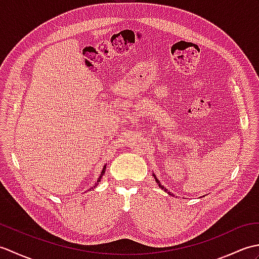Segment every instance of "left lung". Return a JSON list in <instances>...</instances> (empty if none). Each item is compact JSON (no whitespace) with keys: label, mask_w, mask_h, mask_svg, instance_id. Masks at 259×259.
Here are the masks:
<instances>
[{"label":"left lung","mask_w":259,"mask_h":259,"mask_svg":"<svg viewBox=\"0 0 259 259\" xmlns=\"http://www.w3.org/2000/svg\"><path fill=\"white\" fill-rule=\"evenodd\" d=\"M153 177H155V179H156V181H157V184H158V186H159V188H161V189H163L164 191H166V192H168V194H169V195H171V196H174V195L171 194V192H169V191H168V190H167L166 188H164V187H163V186H162V185H161L160 183H159V180L157 179V177H156V176H155V175H153Z\"/></svg>","instance_id":"obj_1"}]
</instances>
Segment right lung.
I'll use <instances>...</instances> for the list:
<instances>
[{"label":"right lung","mask_w":259,"mask_h":259,"mask_svg":"<svg viewBox=\"0 0 259 259\" xmlns=\"http://www.w3.org/2000/svg\"><path fill=\"white\" fill-rule=\"evenodd\" d=\"M104 171H106V166H104V167H103V169H102V171H101V176H100V177H99V178H98V181H97V184H96L95 186H93V187H95V188H96V186H97V185H98L99 183H100V180H101V178H102V176H103Z\"/></svg>","instance_id":"obj_1"}]
</instances>
